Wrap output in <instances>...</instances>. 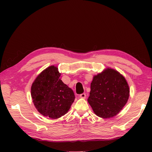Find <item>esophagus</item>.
<instances>
[{
  "instance_id": "1",
  "label": "esophagus",
  "mask_w": 152,
  "mask_h": 152,
  "mask_svg": "<svg viewBox=\"0 0 152 152\" xmlns=\"http://www.w3.org/2000/svg\"><path fill=\"white\" fill-rule=\"evenodd\" d=\"M80 98H86V94H85V93H82V94H80Z\"/></svg>"
}]
</instances>
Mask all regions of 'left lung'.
<instances>
[{"mask_svg": "<svg viewBox=\"0 0 152 152\" xmlns=\"http://www.w3.org/2000/svg\"><path fill=\"white\" fill-rule=\"evenodd\" d=\"M129 92L125 77L114 69L108 68L94 76L87 102L96 115L112 118L126 105Z\"/></svg>", "mask_w": 152, "mask_h": 152, "instance_id": "left-lung-1", "label": "left lung"}]
</instances>
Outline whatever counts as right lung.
Masks as SVG:
<instances>
[{
  "label": "right lung",
  "instance_id": "right-lung-1",
  "mask_svg": "<svg viewBox=\"0 0 152 152\" xmlns=\"http://www.w3.org/2000/svg\"><path fill=\"white\" fill-rule=\"evenodd\" d=\"M61 73L54 65L37 77L31 87L33 103L45 117L56 119L66 114L75 100L74 93L60 79Z\"/></svg>",
  "mask_w": 152,
  "mask_h": 152
}]
</instances>
